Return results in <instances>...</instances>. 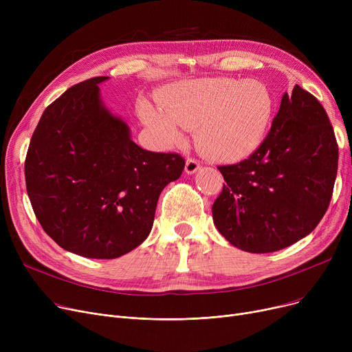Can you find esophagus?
Instances as JSON below:
<instances>
[{
  "label": "esophagus",
  "mask_w": 352,
  "mask_h": 352,
  "mask_svg": "<svg viewBox=\"0 0 352 352\" xmlns=\"http://www.w3.org/2000/svg\"><path fill=\"white\" fill-rule=\"evenodd\" d=\"M199 170V162L194 158H188L186 161V173L187 174H195Z\"/></svg>",
  "instance_id": "34e87169"
}]
</instances>
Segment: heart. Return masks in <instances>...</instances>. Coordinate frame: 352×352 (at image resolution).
<instances>
[{
	"instance_id": "heart-1",
	"label": "heart",
	"mask_w": 352,
	"mask_h": 352,
	"mask_svg": "<svg viewBox=\"0 0 352 352\" xmlns=\"http://www.w3.org/2000/svg\"><path fill=\"white\" fill-rule=\"evenodd\" d=\"M160 107L140 102V116L164 146L184 140L195 128V145L217 161L252 154L267 137L275 98L260 80L207 78L174 84L164 91Z\"/></svg>"
}]
</instances>
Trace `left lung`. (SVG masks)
I'll list each match as a JSON object with an SVG mask.
<instances>
[{
	"label": "left lung",
	"mask_w": 352,
	"mask_h": 352,
	"mask_svg": "<svg viewBox=\"0 0 352 352\" xmlns=\"http://www.w3.org/2000/svg\"><path fill=\"white\" fill-rule=\"evenodd\" d=\"M218 170L226 184L212 219L230 244L264 254L300 241L327 212L337 178L338 144L324 107L295 85L263 144Z\"/></svg>",
	"instance_id": "8db88e82"
}]
</instances>
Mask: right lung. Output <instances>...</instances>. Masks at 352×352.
I'll return each instance as SVG.
<instances>
[{
  "instance_id": "add662e5",
  "label": "right lung",
  "mask_w": 352,
  "mask_h": 352,
  "mask_svg": "<svg viewBox=\"0 0 352 352\" xmlns=\"http://www.w3.org/2000/svg\"><path fill=\"white\" fill-rule=\"evenodd\" d=\"M94 77L50 104L25 158L27 192L36 219L61 248L113 260L151 232L161 191L186 161L142 150L111 114Z\"/></svg>"
}]
</instances>
